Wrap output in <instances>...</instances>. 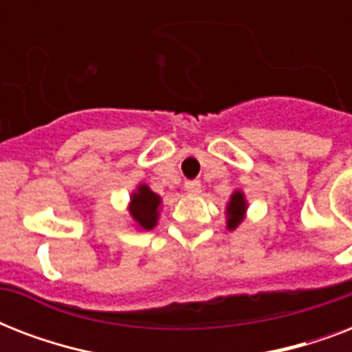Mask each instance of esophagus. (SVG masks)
Listing matches in <instances>:
<instances>
[{
	"label": "esophagus",
	"mask_w": 352,
	"mask_h": 352,
	"mask_svg": "<svg viewBox=\"0 0 352 352\" xmlns=\"http://www.w3.org/2000/svg\"><path fill=\"white\" fill-rule=\"evenodd\" d=\"M184 190H186L188 195H199V193H201V182L186 181L184 182Z\"/></svg>",
	"instance_id": "esophagus-1"
}]
</instances>
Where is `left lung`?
Returning <instances> with one entry per match:
<instances>
[{"mask_svg":"<svg viewBox=\"0 0 352 352\" xmlns=\"http://www.w3.org/2000/svg\"><path fill=\"white\" fill-rule=\"evenodd\" d=\"M246 199L243 192H234L230 197V203L226 204V228L228 230H235L241 225V221L245 219L246 212Z\"/></svg>","mask_w":352,"mask_h":352,"instance_id":"1","label":"left lung"}]
</instances>
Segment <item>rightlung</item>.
<instances>
[{"label":"right lung","mask_w":352,"mask_h":352,"mask_svg":"<svg viewBox=\"0 0 352 352\" xmlns=\"http://www.w3.org/2000/svg\"><path fill=\"white\" fill-rule=\"evenodd\" d=\"M159 195L151 192L146 184H138L137 190L131 193L129 214H131L133 221L137 223L138 228L151 230L153 226H157V221H159Z\"/></svg>","instance_id":"obj_1"}]
</instances>
